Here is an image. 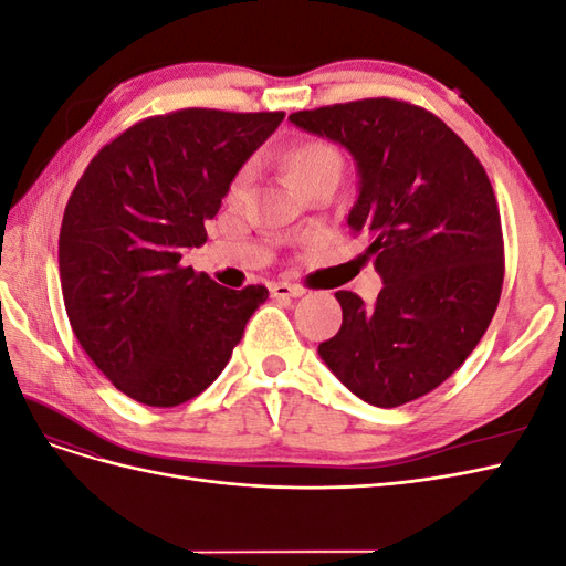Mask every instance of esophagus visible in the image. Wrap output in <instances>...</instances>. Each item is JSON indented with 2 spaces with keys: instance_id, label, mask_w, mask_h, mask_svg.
<instances>
[{
  "instance_id": "1",
  "label": "esophagus",
  "mask_w": 566,
  "mask_h": 566,
  "mask_svg": "<svg viewBox=\"0 0 566 566\" xmlns=\"http://www.w3.org/2000/svg\"><path fill=\"white\" fill-rule=\"evenodd\" d=\"M271 297L287 300V297H302L304 287L302 285H290V283H271Z\"/></svg>"
}]
</instances>
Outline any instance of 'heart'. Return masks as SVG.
Returning <instances> with one entry per match:
<instances>
[{
  "instance_id": "1",
  "label": "heart",
  "mask_w": 566,
  "mask_h": 566,
  "mask_svg": "<svg viewBox=\"0 0 566 566\" xmlns=\"http://www.w3.org/2000/svg\"><path fill=\"white\" fill-rule=\"evenodd\" d=\"M281 167L295 179V184L306 193L321 181H339L342 172H345V158L342 153L323 139H297L287 144L281 156ZM248 184V169H241L231 181V196H241Z\"/></svg>"
}]
</instances>
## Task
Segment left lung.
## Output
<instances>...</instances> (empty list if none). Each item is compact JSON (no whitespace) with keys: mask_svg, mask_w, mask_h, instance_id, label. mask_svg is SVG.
<instances>
[{"mask_svg":"<svg viewBox=\"0 0 566 566\" xmlns=\"http://www.w3.org/2000/svg\"><path fill=\"white\" fill-rule=\"evenodd\" d=\"M290 123L352 153L347 224L368 238L385 283L375 306L337 290L342 328L318 354L373 406L424 397L472 354L501 300L503 229L484 167L434 113L397 98L300 111Z\"/></svg>","mask_w":566,"mask_h":566,"instance_id":"8db88e82","label":"left lung"}]
</instances>
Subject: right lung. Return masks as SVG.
<instances>
[{
    "instance_id": "obj_1",
    "label": "right lung",
    "mask_w": 566,
    "mask_h": 566,
    "mask_svg": "<svg viewBox=\"0 0 566 566\" xmlns=\"http://www.w3.org/2000/svg\"><path fill=\"white\" fill-rule=\"evenodd\" d=\"M285 113L184 108L101 148L65 205L59 273L82 349L134 401L172 408L229 364L264 285L231 290L181 266L208 241L238 169Z\"/></svg>"
}]
</instances>
